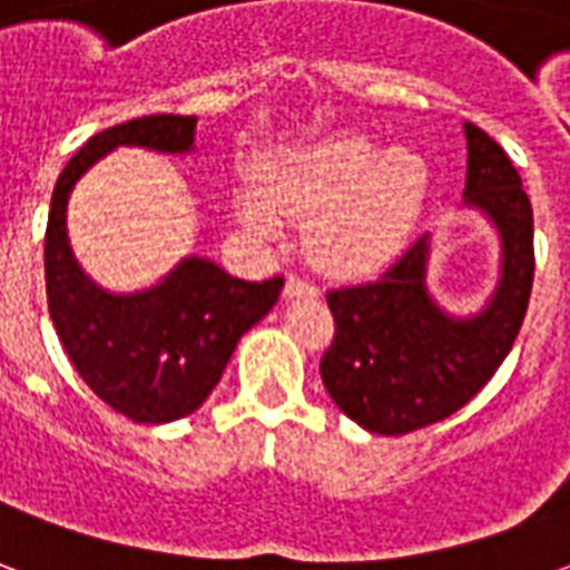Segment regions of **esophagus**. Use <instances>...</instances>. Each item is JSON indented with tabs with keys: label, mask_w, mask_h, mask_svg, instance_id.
Instances as JSON below:
<instances>
[{
	"label": "esophagus",
	"mask_w": 570,
	"mask_h": 570,
	"mask_svg": "<svg viewBox=\"0 0 570 570\" xmlns=\"http://www.w3.org/2000/svg\"><path fill=\"white\" fill-rule=\"evenodd\" d=\"M284 298H316V286L298 275H289L284 284Z\"/></svg>",
	"instance_id": "34e87169"
}]
</instances>
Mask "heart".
I'll return each instance as SVG.
<instances>
[{
	"instance_id": "b5f03b06",
	"label": "heart",
	"mask_w": 570,
	"mask_h": 570,
	"mask_svg": "<svg viewBox=\"0 0 570 570\" xmlns=\"http://www.w3.org/2000/svg\"><path fill=\"white\" fill-rule=\"evenodd\" d=\"M430 188L419 151L382 149L367 134H334L259 164V185L236 190L238 224L259 242L281 236L284 215L307 217L304 247L316 266L355 277L389 263L406 242Z\"/></svg>"
}]
</instances>
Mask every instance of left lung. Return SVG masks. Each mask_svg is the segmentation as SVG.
I'll list each match as a JSON object with an SVG mask.
<instances>
[{"label": "left lung", "instance_id": "obj_1", "mask_svg": "<svg viewBox=\"0 0 570 570\" xmlns=\"http://www.w3.org/2000/svg\"><path fill=\"white\" fill-rule=\"evenodd\" d=\"M463 206L499 233V284L472 316H451L428 289L430 236L373 284L328 293L334 341L320 362L332 401L380 436H401L466 406L511 353L527 316L535 250L532 206L502 146L466 121Z\"/></svg>", "mask_w": 570, "mask_h": 570}]
</instances>
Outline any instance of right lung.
I'll return each mask as SVG.
<instances>
[{"mask_svg": "<svg viewBox=\"0 0 570 570\" xmlns=\"http://www.w3.org/2000/svg\"><path fill=\"white\" fill-rule=\"evenodd\" d=\"M197 116H142L95 134L56 181L43 238L47 307L82 382L137 424H167L203 406L242 334L275 307L284 277L238 281L206 256H185L158 284L110 293L73 259L68 199L116 146L164 155L194 151Z\"/></svg>", "mask_w": 570, "mask_h": 570, "instance_id": "add662e5", "label": "right lung"}]
</instances>
